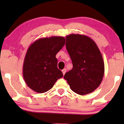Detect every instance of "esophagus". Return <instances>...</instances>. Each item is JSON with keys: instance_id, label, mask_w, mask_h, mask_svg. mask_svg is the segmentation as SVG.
<instances>
[{"instance_id": "esophagus-1", "label": "esophagus", "mask_w": 124, "mask_h": 124, "mask_svg": "<svg viewBox=\"0 0 124 124\" xmlns=\"http://www.w3.org/2000/svg\"><path fill=\"white\" fill-rule=\"evenodd\" d=\"M62 73H63V75H64L65 74V73H66V69L65 68V69H63V70H62Z\"/></svg>"}]
</instances>
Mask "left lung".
I'll use <instances>...</instances> for the list:
<instances>
[{
	"instance_id": "1",
	"label": "left lung",
	"mask_w": 124,
	"mask_h": 124,
	"mask_svg": "<svg viewBox=\"0 0 124 124\" xmlns=\"http://www.w3.org/2000/svg\"><path fill=\"white\" fill-rule=\"evenodd\" d=\"M66 48L73 68L64 76L71 90L79 95L94 92L101 83L104 63L100 51L92 38L71 34L66 37Z\"/></svg>"
}]
</instances>
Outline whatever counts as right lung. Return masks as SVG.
I'll list each match as a JSON object with an SVG mask.
<instances>
[{
	"mask_svg": "<svg viewBox=\"0 0 124 124\" xmlns=\"http://www.w3.org/2000/svg\"><path fill=\"white\" fill-rule=\"evenodd\" d=\"M65 44L63 37L41 38L28 48L24 60L23 75L27 85L37 93L52 89L63 73L58 69L56 54Z\"/></svg>",
	"mask_w": 124,
	"mask_h": 124,
	"instance_id": "obj_1",
	"label": "right lung"
}]
</instances>
